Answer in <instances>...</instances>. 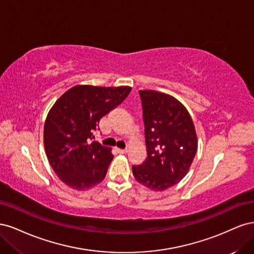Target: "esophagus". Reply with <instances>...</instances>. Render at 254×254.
Returning <instances> with one entry per match:
<instances>
[{
    "mask_svg": "<svg viewBox=\"0 0 254 254\" xmlns=\"http://www.w3.org/2000/svg\"><path fill=\"white\" fill-rule=\"evenodd\" d=\"M118 149V151L120 152V153H126L127 152V148H125V149H122V148H117Z\"/></svg>",
    "mask_w": 254,
    "mask_h": 254,
    "instance_id": "esophagus-1",
    "label": "esophagus"
}]
</instances>
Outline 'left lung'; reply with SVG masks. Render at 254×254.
<instances>
[{
	"instance_id": "obj_1",
	"label": "left lung",
	"mask_w": 254,
	"mask_h": 254,
	"mask_svg": "<svg viewBox=\"0 0 254 254\" xmlns=\"http://www.w3.org/2000/svg\"><path fill=\"white\" fill-rule=\"evenodd\" d=\"M147 158L132 166L137 182L162 191L188 174L197 151V134L190 113L178 99L152 90L139 91Z\"/></svg>"
}]
</instances>
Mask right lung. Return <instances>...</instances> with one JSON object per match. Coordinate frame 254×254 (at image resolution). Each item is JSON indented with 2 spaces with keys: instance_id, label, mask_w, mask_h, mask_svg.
<instances>
[{
  "instance_id": "obj_1",
  "label": "right lung",
  "mask_w": 254,
  "mask_h": 254,
  "mask_svg": "<svg viewBox=\"0 0 254 254\" xmlns=\"http://www.w3.org/2000/svg\"><path fill=\"white\" fill-rule=\"evenodd\" d=\"M130 91L127 86H75L51 108L44 124V148L54 172L67 187L82 190L104 180L113 155L110 147L91 142L93 131Z\"/></svg>"
}]
</instances>
